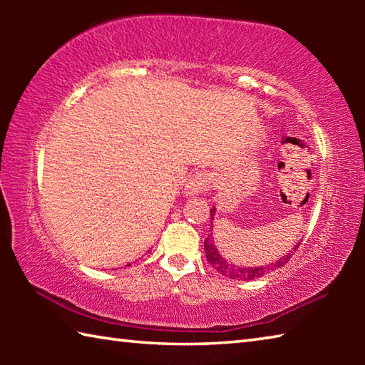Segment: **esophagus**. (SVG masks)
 I'll return each instance as SVG.
<instances>
[{"label":"esophagus","mask_w":365,"mask_h":365,"mask_svg":"<svg viewBox=\"0 0 365 365\" xmlns=\"http://www.w3.org/2000/svg\"><path fill=\"white\" fill-rule=\"evenodd\" d=\"M211 174H207V172H196L195 175H191L188 178L187 185H185V191L183 193L187 196H195L197 193H205V191L209 190L211 187Z\"/></svg>","instance_id":"1"}]
</instances>
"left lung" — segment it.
Segmentation results:
<instances>
[{"label":"left lung","instance_id":"1","mask_svg":"<svg viewBox=\"0 0 365 365\" xmlns=\"http://www.w3.org/2000/svg\"><path fill=\"white\" fill-rule=\"evenodd\" d=\"M214 214H215V207L211 209V224L214 220ZM211 228H212V225H211ZM298 246H299V243L294 246L292 252L296 251ZM205 251H206L207 262L211 264L215 270L220 272L222 275L228 277V279H233V280L259 279V277L269 274V272H272L277 267H283V265H285L289 261V257H292V252H287V255H283L280 259H277L275 264L272 262L269 265H257V267H245V265H243V267H238V265L225 261V259L220 256L217 246H215L214 240H212V235L205 240Z\"/></svg>","mask_w":365,"mask_h":365}]
</instances>
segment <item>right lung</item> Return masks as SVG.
<instances>
[{"label": "right lung", "instance_id": "add662e5", "mask_svg": "<svg viewBox=\"0 0 365 365\" xmlns=\"http://www.w3.org/2000/svg\"><path fill=\"white\" fill-rule=\"evenodd\" d=\"M128 265H130V264H128Z\"/></svg>", "mask_w": 365, "mask_h": 365}]
</instances>
